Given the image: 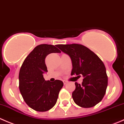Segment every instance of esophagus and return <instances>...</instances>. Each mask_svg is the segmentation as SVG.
<instances>
[{"label":"esophagus","mask_w":124,"mask_h":124,"mask_svg":"<svg viewBox=\"0 0 124 124\" xmlns=\"http://www.w3.org/2000/svg\"><path fill=\"white\" fill-rule=\"evenodd\" d=\"M63 83H64V84H66L67 83V81H66V80H63Z\"/></svg>","instance_id":"obj_1"}]
</instances>
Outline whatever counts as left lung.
<instances>
[{
    "label": "left lung",
    "instance_id": "obj_1",
    "mask_svg": "<svg viewBox=\"0 0 124 124\" xmlns=\"http://www.w3.org/2000/svg\"><path fill=\"white\" fill-rule=\"evenodd\" d=\"M68 55L72 64L71 75L83 77L81 84L75 83L72 98L76 104L90 108L98 104L105 95L108 84L106 69L101 60L85 46L78 44L58 45Z\"/></svg>",
    "mask_w": 124,
    "mask_h": 124
}]
</instances>
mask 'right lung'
I'll return each instance as SVG.
<instances>
[{
    "label": "right lung",
    "mask_w": 124,
    "mask_h": 124,
    "mask_svg": "<svg viewBox=\"0 0 124 124\" xmlns=\"http://www.w3.org/2000/svg\"><path fill=\"white\" fill-rule=\"evenodd\" d=\"M54 45L36 46L22 64L19 72V89L27 105L37 111H46L57 102L63 83L57 79L46 81L43 74L47 72L45 58L51 53H60Z\"/></svg>",
    "instance_id": "1"
}]
</instances>
